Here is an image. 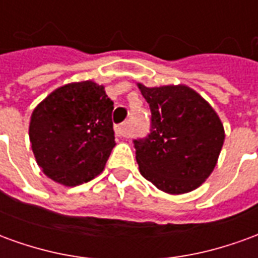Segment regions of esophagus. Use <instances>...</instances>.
I'll return each mask as SVG.
<instances>
[{"mask_svg":"<svg viewBox=\"0 0 258 258\" xmlns=\"http://www.w3.org/2000/svg\"><path fill=\"white\" fill-rule=\"evenodd\" d=\"M114 133H116V135H117V137H120V138H128L130 137L128 128H127V124H120V125H116Z\"/></svg>","mask_w":258,"mask_h":258,"instance_id":"1","label":"esophagus"}]
</instances>
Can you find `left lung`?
<instances>
[{
  "instance_id": "8db88e82",
  "label": "left lung",
  "mask_w": 258,
  "mask_h": 258,
  "mask_svg": "<svg viewBox=\"0 0 258 258\" xmlns=\"http://www.w3.org/2000/svg\"><path fill=\"white\" fill-rule=\"evenodd\" d=\"M152 112L151 134L135 140L142 177L157 189L181 195L199 188L216 167L224 125L210 103L186 85L138 84Z\"/></svg>"
}]
</instances>
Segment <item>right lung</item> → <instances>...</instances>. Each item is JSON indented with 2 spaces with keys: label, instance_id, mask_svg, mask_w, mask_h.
<instances>
[{
  "label": "right lung",
  "instance_id": "obj_1",
  "mask_svg": "<svg viewBox=\"0 0 258 258\" xmlns=\"http://www.w3.org/2000/svg\"><path fill=\"white\" fill-rule=\"evenodd\" d=\"M113 101L87 80L59 87L33 110L31 149L44 174L64 186L95 178L116 145Z\"/></svg>",
  "mask_w": 258,
  "mask_h": 258
}]
</instances>
